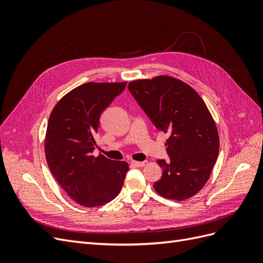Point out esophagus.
<instances>
[{"instance_id":"1","label":"esophagus","mask_w":263,"mask_h":263,"mask_svg":"<svg viewBox=\"0 0 263 263\" xmlns=\"http://www.w3.org/2000/svg\"><path fill=\"white\" fill-rule=\"evenodd\" d=\"M130 164L133 166H144L146 164V162L145 161H132Z\"/></svg>"}]
</instances>
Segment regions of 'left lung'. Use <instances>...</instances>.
I'll use <instances>...</instances> for the list:
<instances>
[{
    "label": "left lung",
    "instance_id": "obj_1",
    "mask_svg": "<svg viewBox=\"0 0 263 263\" xmlns=\"http://www.w3.org/2000/svg\"><path fill=\"white\" fill-rule=\"evenodd\" d=\"M128 90L159 130L168 134L170 160H158V194L184 201L200 192L217 160L219 137L204 101L185 82L169 76L129 82Z\"/></svg>",
    "mask_w": 263,
    "mask_h": 263
}]
</instances>
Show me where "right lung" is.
<instances>
[{
	"instance_id": "add662e5",
	"label": "right lung",
	"mask_w": 263,
	"mask_h": 263,
	"mask_svg": "<svg viewBox=\"0 0 263 263\" xmlns=\"http://www.w3.org/2000/svg\"><path fill=\"white\" fill-rule=\"evenodd\" d=\"M127 82H87L54 105L45 137L49 170L66 193L84 208L104 205L118 195L128 171L126 161L92 155L100 116Z\"/></svg>"
}]
</instances>
